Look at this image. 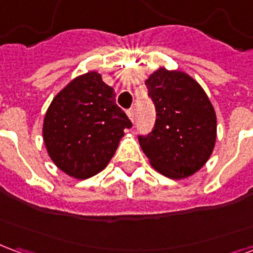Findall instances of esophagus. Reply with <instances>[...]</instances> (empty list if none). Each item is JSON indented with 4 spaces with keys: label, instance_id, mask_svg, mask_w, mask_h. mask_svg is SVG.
<instances>
[{
    "label": "esophagus",
    "instance_id": "34e87169",
    "mask_svg": "<svg viewBox=\"0 0 253 253\" xmlns=\"http://www.w3.org/2000/svg\"><path fill=\"white\" fill-rule=\"evenodd\" d=\"M127 115H128V118H130V121L134 122V119H135V114H134V108H130V110H127Z\"/></svg>",
    "mask_w": 253,
    "mask_h": 253
}]
</instances>
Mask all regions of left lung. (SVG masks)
I'll return each mask as SVG.
<instances>
[{"instance_id": "obj_1", "label": "left lung", "mask_w": 253, "mask_h": 253, "mask_svg": "<svg viewBox=\"0 0 253 253\" xmlns=\"http://www.w3.org/2000/svg\"><path fill=\"white\" fill-rule=\"evenodd\" d=\"M145 84L156 107V122L148 135H138L143 153L170 179L194 175L215 145L217 118L210 100L183 72L159 69Z\"/></svg>"}]
</instances>
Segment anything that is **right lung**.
Returning a JSON list of instances; mask_svg holds the SVG:
<instances>
[{
  "instance_id": "right-lung-1",
  "label": "right lung",
  "mask_w": 253,
  "mask_h": 253,
  "mask_svg": "<svg viewBox=\"0 0 253 253\" xmlns=\"http://www.w3.org/2000/svg\"><path fill=\"white\" fill-rule=\"evenodd\" d=\"M115 90L96 72L74 78L54 97L44 116L43 139L58 168L76 179L99 173L112 159L125 128Z\"/></svg>"
}]
</instances>
